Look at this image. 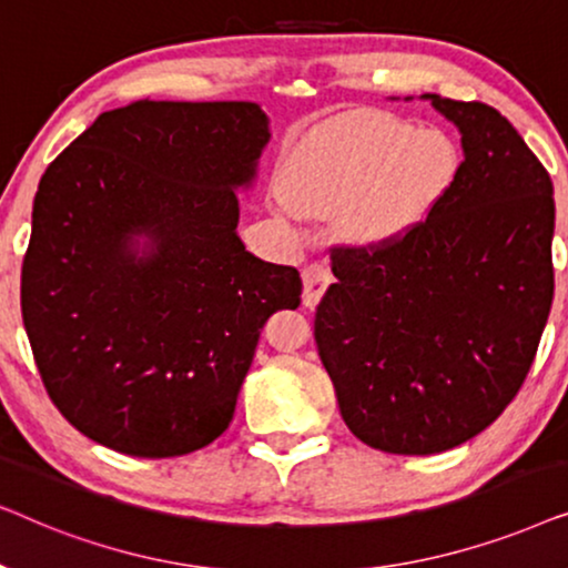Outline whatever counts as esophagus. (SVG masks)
I'll return each instance as SVG.
<instances>
[{"label": "esophagus", "instance_id": "34e87169", "mask_svg": "<svg viewBox=\"0 0 568 568\" xmlns=\"http://www.w3.org/2000/svg\"><path fill=\"white\" fill-rule=\"evenodd\" d=\"M331 282L333 276L325 263H310V266H305V271H302V284H305L302 302H305V307H315Z\"/></svg>", "mask_w": 568, "mask_h": 568}]
</instances>
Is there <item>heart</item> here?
Wrapping results in <instances>:
<instances>
[{
	"mask_svg": "<svg viewBox=\"0 0 568 568\" xmlns=\"http://www.w3.org/2000/svg\"><path fill=\"white\" fill-rule=\"evenodd\" d=\"M457 173V146L439 129L385 113H348L315 126L282 173L284 201L307 216L341 214L356 245H387L414 230Z\"/></svg>",
	"mask_w": 568,
	"mask_h": 568,
	"instance_id": "obj_1",
	"label": "heart"
}]
</instances>
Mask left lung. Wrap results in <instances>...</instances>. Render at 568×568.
<instances>
[{
  "instance_id": "left-lung-1",
  "label": "left lung",
  "mask_w": 568,
  "mask_h": 568,
  "mask_svg": "<svg viewBox=\"0 0 568 568\" xmlns=\"http://www.w3.org/2000/svg\"><path fill=\"white\" fill-rule=\"evenodd\" d=\"M465 160L437 206L387 245L333 247L315 344L356 439L434 455L501 416L554 302V183L486 103L422 95Z\"/></svg>"
}]
</instances>
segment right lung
Segmentation results:
<instances>
[{"mask_svg": "<svg viewBox=\"0 0 568 568\" xmlns=\"http://www.w3.org/2000/svg\"><path fill=\"white\" fill-rule=\"evenodd\" d=\"M268 139L245 100H136L45 168L22 323L45 393L84 437L175 457L230 426L261 328L302 294L297 268L237 237L235 191Z\"/></svg>", "mask_w": 568, "mask_h": 568, "instance_id": "add662e5", "label": "right lung"}]
</instances>
